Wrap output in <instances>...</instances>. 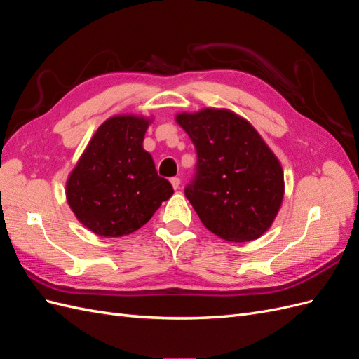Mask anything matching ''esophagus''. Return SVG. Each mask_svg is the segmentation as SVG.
I'll return each instance as SVG.
<instances>
[{
	"mask_svg": "<svg viewBox=\"0 0 359 359\" xmlns=\"http://www.w3.org/2000/svg\"><path fill=\"white\" fill-rule=\"evenodd\" d=\"M170 184H172V187L177 190V189L180 187V184H181V180H180V178H177V177H173V178H170Z\"/></svg>",
	"mask_w": 359,
	"mask_h": 359,
	"instance_id": "34e87169",
	"label": "esophagus"
}]
</instances>
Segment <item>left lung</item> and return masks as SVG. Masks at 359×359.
Listing matches in <instances>:
<instances>
[{"instance_id":"left-lung-1","label":"left lung","mask_w":359,"mask_h":359,"mask_svg":"<svg viewBox=\"0 0 359 359\" xmlns=\"http://www.w3.org/2000/svg\"><path fill=\"white\" fill-rule=\"evenodd\" d=\"M196 148V173L184 190L206 229L226 241L264 235L283 202V169L247 119L206 107L178 114Z\"/></svg>"}]
</instances>
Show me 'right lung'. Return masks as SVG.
Instances as JSON below:
<instances>
[{"mask_svg": "<svg viewBox=\"0 0 359 359\" xmlns=\"http://www.w3.org/2000/svg\"><path fill=\"white\" fill-rule=\"evenodd\" d=\"M149 123L135 115L106 119L69 175L70 208L95 235L114 238L137 231L173 194L142 147Z\"/></svg>", "mask_w": 359, "mask_h": 359, "instance_id": "right-lung-1", "label": "right lung"}]
</instances>
